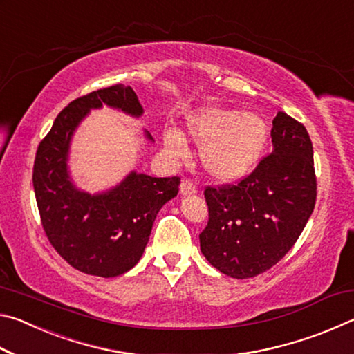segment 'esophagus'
Instances as JSON below:
<instances>
[{"label": "esophagus", "instance_id": "obj_1", "mask_svg": "<svg viewBox=\"0 0 354 354\" xmlns=\"http://www.w3.org/2000/svg\"><path fill=\"white\" fill-rule=\"evenodd\" d=\"M179 192H181V195H194V194H196V192H198V189H196V185L194 183L187 181V179H184L181 185H179Z\"/></svg>", "mask_w": 354, "mask_h": 354}]
</instances>
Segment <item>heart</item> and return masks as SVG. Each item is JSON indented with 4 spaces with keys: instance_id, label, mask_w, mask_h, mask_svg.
Segmentation results:
<instances>
[{
    "instance_id": "1",
    "label": "heart",
    "mask_w": 354,
    "mask_h": 354,
    "mask_svg": "<svg viewBox=\"0 0 354 354\" xmlns=\"http://www.w3.org/2000/svg\"><path fill=\"white\" fill-rule=\"evenodd\" d=\"M190 139L201 148V162L220 181H236L254 169L266 149L268 127L256 112H237L220 106H205L185 122ZM164 145L176 159L187 156L181 133H164Z\"/></svg>"
}]
</instances>
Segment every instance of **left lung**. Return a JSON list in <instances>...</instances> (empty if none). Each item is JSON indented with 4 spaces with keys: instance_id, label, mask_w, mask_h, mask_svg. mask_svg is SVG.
Masks as SVG:
<instances>
[{
    "instance_id": "8db88e82",
    "label": "left lung",
    "mask_w": 354,
    "mask_h": 354,
    "mask_svg": "<svg viewBox=\"0 0 354 354\" xmlns=\"http://www.w3.org/2000/svg\"><path fill=\"white\" fill-rule=\"evenodd\" d=\"M273 151L236 185L206 187L207 226L200 248L211 266L236 279L267 272L287 254L315 206L313 142L306 128L278 112Z\"/></svg>"
}]
</instances>
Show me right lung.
<instances>
[{"label": "right lung", "mask_w": 354, "mask_h": 354, "mask_svg": "<svg viewBox=\"0 0 354 354\" xmlns=\"http://www.w3.org/2000/svg\"><path fill=\"white\" fill-rule=\"evenodd\" d=\"M103 104L133 117L143 113L136 92L123 84L71 101L40 142L32 184L41 226L57 253L76 270L113 278L139 262L156 215L178 195L179 178L131 171L115 187L101 194L77 189L67 164L71 137L91 109ZM145 137L153 140L148 131Z\"/></svg>", "instance_id": "1"}]
</instances>
